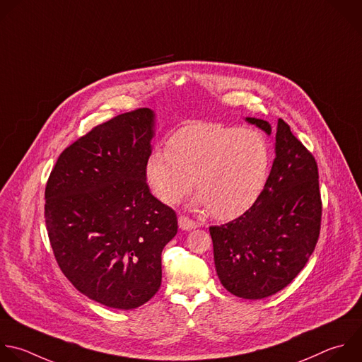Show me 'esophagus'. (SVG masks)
Here are the masks:
<instances>
[{"label":"esophagus","instance_id":"34e87169","mask_svg":"<svg viewBox=\"0 0 362 362\" xmlns=\"http://www.w3.org/2000/svg\"><path fill=\"white\" fill-rule=\"evenodd\" d=\"M179 227L182 228V230H192V228H196V227H199V223L197 221H194V220H192V218H189L187 216H179Z\"/></svg>","mask_w":362,"mask_h":362}]
</instances>
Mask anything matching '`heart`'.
<instances>
[{
  "label": "heart",
  "mask_w": 362,
  "mask_h": 362,
  "mask_svg": "<svg viewBox=\"0 0 362 362\" xmlns=\"http://www.w3.org/2000/svg\"><path fill=\"white\" fill-rule=\"evenodd\" d=\"M272 148L257 129L224 124H192L155 149L145 177L163 203H177L194 183L196 203L216 218H233L260 199L269 179Z\"/></svg>",
  "instance_id": "heart-1"
}]
</instances>
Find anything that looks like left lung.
<instances>
[{
	"label": "left lung",
	"mask_w": 362,
	"mask_h": 362,
	"mask_svg": "<svg viewBox=\"0 0 362 362\" xmlns=\"http://www.w3.org/2000/svg\"><path fill=\"white\" fill-rule=\"evenodd\" d=\"M247 122L272 134L263 119L247 117ZM321 213L317 162L279 119L276 159L260 199L240 217L209 228L220 283L247 300L287 287L315 249Z\"/></svg>",
	"instance_id": "1"
}]
</instances>
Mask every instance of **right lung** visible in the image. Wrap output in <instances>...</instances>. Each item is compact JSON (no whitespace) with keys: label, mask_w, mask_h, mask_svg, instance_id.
Listing matches in <instances>:
<instances>
[{"label":"right lung","mask_w":362,"mask_h":362,"mask_svg":"<svg viewBox=\"0 0 362 362\" xmlns=\"http://www.w3.org/2000/svg\"><path fill=\"white\" fill-rule=\"evenodd\" d=\"M153 112L139 107L92 128L58 158L45 187L55 260L74 287L117 310L148 303L162 252L177 233L172 207L149 190Z\"/></svg>","instance_id":"right-lung-1"}]
</instances>
